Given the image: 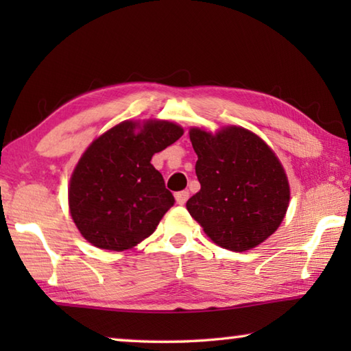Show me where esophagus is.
I'll list each match as a JSON object with an SVG mask.
<instances>
[{
	"mask_svg": "<svg viewBox=\"0 0 351 351\" xmlns=\"http://www.w3.org/2000/svg\"><path fill=\"white\" fill-rule=\"evenodd\" d=\"M175 199H176V204H186V201L189 199V192L187 190H181V192H176L175 193Z\"/></svg>",
	"mask_w": 351,
	"mask_h": 351,
	"instance_id": "1",
	"label": "esophagus"
}]
</instances>
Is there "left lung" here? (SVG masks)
Instances as JSON below:
<instances>
[{"instance_id":"left-lung-1","label":"left lung","mask_w":351,"mask_h":351,"mask_svg":"<svg viewBox=\"0 0 351 351\" xmlns=\"http://www.w3.org/2000/svg\"><path fill=\"white\" fill-rule=\"evenodd\" d=\"M201 184L187 210L218 246L243 252L277 230L289 203L287 175L274 152L241 127L210 134L190 130Z\"/></svg>"}]
</instances>
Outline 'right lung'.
I'll list each match as a JSON object with an SVG mask.
<instances>
[{
  "instance_id": "right-lung-1",
  "label": "right lung",
  "mask_w": 351,
  "mask_h": 351,
  "mask_svg": "<svg viewBox=\"0 0 351 351\" xmlns=\"http://www.w3.org/2000/svg\"><path fill=\"white\" fill-rule=\"evenodd\" d=\"M134 128L127 121L97 138L71 176V217L91 245L108 251L147 239L175 204L150 161L181 138L182 128L165 121H147L138 134Z\"/></svg>"
}]
</instances>
